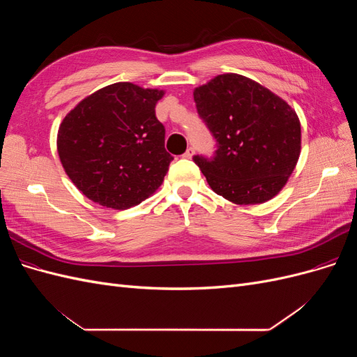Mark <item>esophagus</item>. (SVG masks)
<instances>
[{
	"instance_id": "esophagus-1",
	"label": "esophagus",
	"mask_w": 357,
	"mask_h": 357,
	"mask_svg": "<svg viewBox=\"0 0 357 357\" xmlns=\"http://www.w3.org/2000/svg\"><path fill=\"white\" fill-rule=\"evenodd\" d=\"M193 156V149L192 147H189L185 153H183V158L185 159H190Z\"/></svg>"
}]
</instances>
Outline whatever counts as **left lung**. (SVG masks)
<instances>
[{
    "mask_svg": "<svg viewBox=\"0 0 357 357\" xmlns=\"http://www.w3.org/2000/svg\"><path fill=\"white\" fill-rule=\"evenodd\" d=\"M193 100L218 142L213 158L193 156L210 188L238 205L274 198L299 159L296 112L265 86L235 73L195 88Z\"/></svg>",
    "mask_w": 357,
    "mask_h": 357,
    "instance_id": "1",
    "label": "left lung"
}]
</instances>
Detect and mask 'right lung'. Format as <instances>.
<instances>
[{"label": "right lung", "mask_w": 357, "mask_h": 357, "mask_svg": "<svg viewBox=\"0 0 357 357\" xmlns=\"http://www.w3.org/2000/svg\"><path fill=\"white\" fill-rule=\"evenodd\" d=\"M164 93L119 82L86 96L63 117L58 155L86 198L126 210L162 185L172 160L155 113Z\"/></svg>", "instance_id": "obj_1"}]
</instances>
